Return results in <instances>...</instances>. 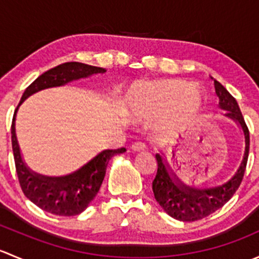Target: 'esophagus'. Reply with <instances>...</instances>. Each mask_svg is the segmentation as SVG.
Returning a JSON list of instances; mask_svg holds the SVG:
<instances>
[{"label":"esophagus","mask_w":259,"mask_h":259,"mask_svg":"<svg viewBox=\"0 0 259 259\" xmlns=\"http://www.w3.org/2000/svg\"><path fill=\"white\" fill-rule=\"evenodd\" d=\"M132 149L134 151H144L146 149V145L144 144V143L138 142V143H134V144L132 145Z\"/></svg>","instance_id":"obj_1"}]
</instances>
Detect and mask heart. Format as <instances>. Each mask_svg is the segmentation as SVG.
Listing matches in <instances>:
<instances>
[{"instance_id":"obj_1","label":"heart","mask_w":259,"mask_h":259,"mask_svg":"<svg viewBox=\"0 0 259 259\" xmlns=\"http://www.w3.org/2000/svg\"><path fill=\"white\" fill-rule=\"evenodd\" d=\"M205 108V96L192 82L161 79L137 82L125 98L124 111L133 120H150L163 115L161 129L176 134L194 122Z\"/></svg>"}]
</instances>
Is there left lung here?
<instances>
[{"instance_id":"left-lung-1","label":"left lung","mask_w":259,"mask_h":259,"mask_svg":"<svg viewBox=\"0 0 259 259\" xmlns=\"http://www.w3.org/2000/svg\"><path fill=\"white\" fill-rule=\"evenodd\" d=\"M214 88L217 96L219 98V108L226 111V116L231 117L242 127L245 143L244 154L236 174L224 184L211 188H194L185 185L171 170L164 156L156 154L158 170L155 179L153 180L154 197L164 211L178 221H199L223 207L241 185L247 166L249 153V132L243 119L241 109L236 99L221 82L214 80Z\"/></svg>"}]
</instances>
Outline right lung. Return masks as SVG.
I'll list each match as a JSON object with an SVG mask.
<instances>
[{
	"instance_id": "right-lung-1",
	"label": "right lung",
	"mask_w": 259,
	"mask_h": 259,
	"mask_svg": "<svg viewBox=\"0 0 259 259\" xmlns=\"http://www.w3.org/2000/svg\"><path fill=\"white\" fill-rule=\"evenodd\" d=\"M103 67L91 66L81 62H65L49 71L44 72L37 77L23 93L20 104L28 96L44 89L66 85L74 80L89 77L90 75L105 72ZM18 106L15 110L11 125L12 150H14L15 165L23 194L42 210L55 214V215L70 217L77 215L90 204L96 197L104 177L109 160L116 154L124 153L126 149L120 148L114 150H104L95 158L81 166L76 171L64 177H46L31 170L23 161L20 146L16 138L15 121Z\"/></svg>"
}]
</instances>
